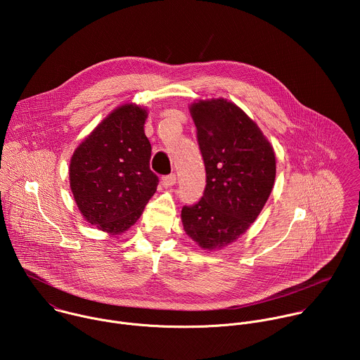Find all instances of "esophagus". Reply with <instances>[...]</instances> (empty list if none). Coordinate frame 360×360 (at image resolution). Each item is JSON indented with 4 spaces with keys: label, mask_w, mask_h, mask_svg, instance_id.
<instances>
[{
    "label": "esophagus",
    "mask_w": 360,
    "mask_h": 360,
    "mask_svg": "<svg viewBox=\"0 0 360 360\" xmlns=\"http://www.w3.org/2000/svg\"><path fill=\"white\" fill-rule=\"evenodd\" d=\"M161 184H162L164 188H171V186H174V185L176 184V175L171 174V175H168V176H164V178L161 179Z\"/></svg>",
    "instance_id": "esophagus-1"
}]
</instances>
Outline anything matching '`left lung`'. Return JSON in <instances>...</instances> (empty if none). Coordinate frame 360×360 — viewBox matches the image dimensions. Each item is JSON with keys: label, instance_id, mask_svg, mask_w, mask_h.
Listing matches in <instances>:
<instances>
[{"label": "left lung", "instance_id": "obj_1", "mask_svg": "<svg viewBox=\"0 0 360 360\" xmlns=\"http://www.w3.org/2000/svg\"><path fill=\"white\" fill-rule=\"evenodd\" d=\"M207 171V188L184 207L186 235L203 250L228 246L259 217L276 176L274 146L243 110L225 98L189 105Z\"/></svg>", "mask_w": 360, "mask_h": 360}]
</instances>
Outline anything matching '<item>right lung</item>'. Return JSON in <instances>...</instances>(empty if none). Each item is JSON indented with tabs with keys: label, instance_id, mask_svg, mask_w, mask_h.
Segmentation results:
<instances>
[{
	"label": "right lung",
	"instance_id": "add662e5",
	"mask_svg": "<svg viewBox=\"0 0 360 360\" xmlns=\"http://www.w3.org/2000/svg\"><path fill=\"white\" fill-rule=\"evenodd\" d=\"M148 110L134 102L117 107L75 148L70 186L84 219L108 235H121L142 215L158 186L149 168Z\"/></svg>",
	"mask_w": 360,
	"mask_h": 360
}]
</instances>
